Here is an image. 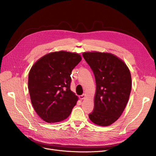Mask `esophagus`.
<instances>
[{"label":"esophagus","mask_w":156,"mask_h":156,"mask_svg":"<svg viewBox=\"0 0 156 156\" xmlns=\"http://www.w3.org/2000/svg\"><path fill=\"white\" fill-rule=\"evenodd\" d=\"M85 94H83V95H81V96H79V98H80V100H83V99H84L85 98Z\"/></svg>","instance_id":"1"}]
</instances>
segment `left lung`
I'll return each instance as SVG.
<instances>
[{"label":"left lung","mask_w":156,"mask_h":156,"mask_svg":"<svg viewBox=\"0 0 156 156\" xmlns=\"http://www.w3.org/2000/svg\"><path fill=\"white\" fill-rule=\"evenodd\" d=\"M83 56L95 76L96 92L94 111L88 117L93 123L108 126L123 112L131 90V77L126 64L115 55L86 52Z\"/></svg>","instance_id":"obj_1"}]
</instances>
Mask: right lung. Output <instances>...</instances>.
Listing matches in <instances>:
<instances>
[{
	"label": "right lung",
	"mask_w": 156,
	"mask_h": 156,
	"mask_svg": "<svg viewBox=\"0 0 156 156\" xmlns=\"http://www.w3.org/2000/svg\"><path fill=\"white\" fill-rule=\"evenodd\" d=\"M81 60L77 53L53 52L32 66L28 87L36 112L48 123L62 121L69 116L78 97L70 90V75Z\"/></svg>",
	"instance_id": "add662e5"
}]
</instances>
